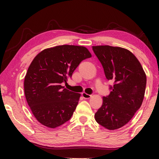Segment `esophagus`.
<instances>
[{
    "instance_id": "obj_1",
    "label": "esophagus",
    "mask_w": 159,
    "mask_h": 159,
    "mask_svg": "<svg viewBox=\"0 0 159 159\" xmlns=\"http://www.w3.org/2000/svg\"><path fill=\"white\" fill-rule=\"evenodd\" d=\"M81 95L84 99H89V98H90V97H91V95H88V94L85 93H83L81 94Z\"/></svg>"
}]
</instances>
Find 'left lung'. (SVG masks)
Masks as SVG:
<instances>
[{"instance_id":"8db88e82","label":"left lung","mask_w":159,"mask_h":159,"mask_svg":"<svg viewBox=\"0 0 159 159\" xmlns=\"http://www.w3.org/2000/svg\"><path fill=\"white\" fill-rule=\"evenodd\" d=\"M103 66L107 80L114 81L109 95L95 113L96 121L108 130H116L128 123L140 108L144 97L147 76L130 51L109 45L93 46Z\"/></svg>"}]
</instances>
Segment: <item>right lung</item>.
<instances>
[{"mask_svg": "<svg viewBox=\"0 0 159 159\" xmlns=\"http://www.w3.org/2000/svg\"><path fill=\"white\" fill-rule=\"evenodd\" d=\"M92 57L87 48L63 45L45 49L31 61L25 78L26 102L38 121L55 128L71 118L80 94L64 88L83 60Z\"/></svg>", "mask_w": 159, "mask_h": 159, "instance_id": "obj_1", "label": "right lung"}]
</instances>
